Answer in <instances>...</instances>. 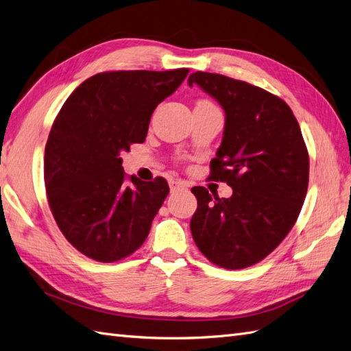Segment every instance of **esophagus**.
<instances>
[{
  "instance_id": "34e87169",
  "label": "esophagus",
  "mask_w": 351,
  "mask_h": 351,
  "mask_svg": "<svg viewBox=\"0 0 351 351\" xmlns=\"http://www.w3.org/2000/svg\"><path fill=\"white\" fill-rule=\"evenodd\" d=\"M186 183L182 182V180H171L169 182V189H171V193H176L178 191H182V189H186Z\"/></svg>"
}]
</instances>
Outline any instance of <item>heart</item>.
<instances>
[{
	"instance_id": "obj_1",
	"label": "heart",
	"mask_w": 351,
	"mask_h": 351,
	"mask_svg": "<svg viewBox=\"0 0 351 351\" xmlns=\"http://www.w3.org/2000/svg\"><path fill=\"white\" fill-rule=\"evenodd\" d=\"M199 103H205V105H211L210 101H199Z\"/></svg>"
}]
</instances>
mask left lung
Masks as SVG:
<instances>
[{
    "label": "left lung",
    "mask_w": 351,
    "mask_h": 351,
    "mask_svg": "<svg viewBox=\"0 0 351 351\" xmlns=\"http://www.w3.org/2000/svg\"><path fill=\"white\" fill-rule=\"evenodd\" d=\"M199 85L226 113L211 177L233 189L230 197L193 187V241L217 266L257 264L287 238L304 204L308 152L291 108L274 94L220 73L195 72Z\"/></svg>",
    "instance_id": "8db88e82"
}]
</instances>
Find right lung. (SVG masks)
I'll return each instance as SVG.
<instances>
[{"instance_id":"add662e5","label":"right lung","mask_w":351,"mask_h":351,"mask_svg":"<svg viewBox=\"0 0 351 351\" xmlns=\"http://www.w3.org/2000/svg\"><path fill=\"white\" fill-rule=\"evenodd\" d=\"M187 73H97L73 90L56 117L44 156L47 199L64 238L88 258L118 261L146 241L169 187L162 177H127L121 154L143 143L154 110Z\"/></svg>"}]
</instances>
